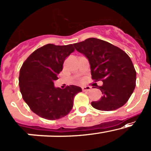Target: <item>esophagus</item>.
<instances>
[{
    "instance_id": "obj_1",
    "label": "esophagus",
    "mask_w": 151,
    "mask_h": 151,
    "mask_svg": "<svg viewBox=\"0 0 151 151\" xmlns=\"http://www.w3.org/2000/svg\"><path fill=\"white\" fill-rule=\"evenodd\" d=\"M82 91H84V92H87V91H89L91 89V87H89V86H83V87H82Z\"/></svg>"
}]
</instances>
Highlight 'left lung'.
<instances>
[{"label":"left lung","mask_w":151,"mask_h":151,"mask_svg":"<svg viewBox=\"0 0 151 151\" xmlns=\"http://www.w3.org/2000/svg\"><path fill=\"white\" fill-rule=\"evenodd\" d=\"M73 45L88 59L92 79L103 82L97 86L102 97L92 102V107L112 111L125 105L135 89L136 81V72L129 56L120 48L95 38Z\"/></svg>","instance_id":"obj_1"}]
</instances>
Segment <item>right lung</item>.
<instances>
[{
    "mask_svg": "<svg viewBox=\"0 0 151 151\" xmlns=\"http://www.w3.org/2000/svg\"><path fill=\"white\" fill-rule=\"evenodd\" d=\"M72 44H49L34 51L23 64L19 73V87L26 103L42 118L57 120L72 110L74 96L82 92L75 85L55 87L54 82L62 72L64 60L74 52Z\"/></svg>",
    "mask_w": 151,
    "mask_h": 151,
    "instance_id": "right-lung-1",
    "label": "right lung"
}]
</instances>
